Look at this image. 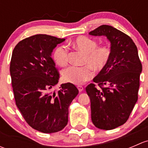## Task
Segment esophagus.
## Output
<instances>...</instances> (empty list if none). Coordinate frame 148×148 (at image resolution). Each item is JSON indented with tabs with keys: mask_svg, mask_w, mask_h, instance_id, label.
I'll list each match as a JSON object with an SVG mask.
<instances>
[{
	"mask_svg": "<svg viewBox=\"0 0 148 148\" xmlns=\"http://www.w3.org/2000/svg\"><path fill=\"white\" fill-rule=\"evenodd\" d=\"M77 88H78V89H79V92H82V91L84 90V87H83V86H77Z\"/></svg>",
	"mask_w": 148,
	"mask_h": 148,
	"instance_id": "34e87169",
	"label": "esophagus"
}]
</instances>
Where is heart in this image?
I'll return each mask as SVG.
<instances>
[{"mask_svg": "<svg viewBox=\"0 0 148 148\" xmlns=\"http://www.w3.org/2000/svg\"><path fill=\"white\" fill-rule=\"evenodd\" d=\"M72 45L85 53L84 66H71L62 71V77L66 82L80 85L93 77V71L104 69L110 61L111 49L107 45L98 46L96 40L87 36H79L72 41ZM53 61L61 66H64L69 62V49L64 45L58 46L53 53Z\"/></svg>", "mask_w": 148, "mask_h": 148, "instance_id": "b5f03b06", "label": "heart"}]
</instances>
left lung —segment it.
Instances as JSON below:
<instances>
[{
    "instance_id": "1",
    "label": "left lung",
    "mask_w": 148,
    "mask_h": 148,
    "mask_svg": "<svg viewBox=\"0 0 148 148\" xmlns=\"http://www.w3.org/2000/svg\"><path fill=\"white\" fill-rule=\"evenodd\" d=\"M104 36L111 43V56L104 69L94 78L86 92L91 101V117L95 127L110 130L127 122L138 98L142 64L132 38L108 25L89 33Z\"/></svg>"
}]
</instances>
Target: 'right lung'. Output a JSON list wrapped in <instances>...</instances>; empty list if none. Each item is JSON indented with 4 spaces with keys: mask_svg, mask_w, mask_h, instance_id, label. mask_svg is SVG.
Wrapping results in <instances>:
<instances>
[{
    "mask_svg": "<svg viewBox=\"0 0 148 148\" xmlns=\"http://www.w3.org/2000/svg\"><path fill=\"white\" fill-rule=\"evenodd\" d=\"M64 41L37 34L21 41L12 53L10 73L16 104L28 125L44 133L65 127L69 107L79 93L71 83L62 84L57 92H50L59 79L51 53Z\"/></svg>",
    "mask_w": 148,
    "mask_h": 148,
    "instance_id": "obj_1",
    "label": "right lung"
}]
</instances>
